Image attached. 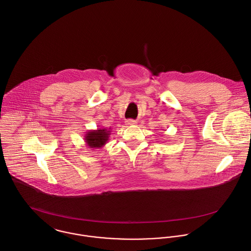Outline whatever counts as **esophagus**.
I'll return each instance as SVG.
<instances>
[{
    "label": "esophagus",
    "instance_id": "obj_1",
    "mask_svg": "<svg viewBox=\"0 0 251 251\" xmlns=\"http://www.w3.org/2000/svg\"><path fill=\"white\" fill-rule=\"evenodd\" d=\"M135 124H137L136 121H133V120H127L126 121V125H128V126H133Z\"/></svg>",
    "mask_w": 251,
    "mask_h": 251
}]
</instances>
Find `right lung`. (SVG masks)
Segmentation results:
<instances>
[{"label":"right lung","instance_id":"add662e5","mask_svg":"<svg viewBox=\"0 0 251 251\" xmlns=\"http://www.w3.org/2000/svg\"><path fill=\"white\" fill-rule=\"evenodd\" d=\"M110 134H111V127L109 129H106V128L90 129L84 135L85 145L88 148H92V149L102 148L109 140Z\"/></svg>","mask_w":251,"mask_h":251}]
</instances>
